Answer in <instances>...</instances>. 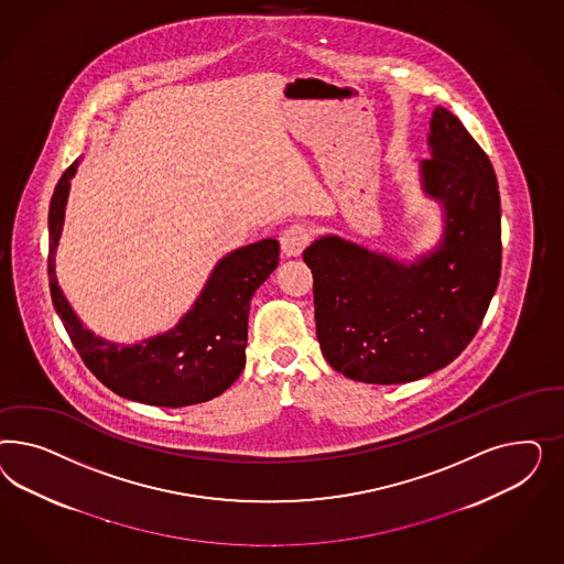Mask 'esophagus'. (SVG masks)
I'll return each instance as SVG.
<instances>
[{"mask_svg": "<svg viewBox=\"0 0 564 564\" xmlns=\"http://www.w3.org/2000/svg\"><path fill=\"white\" fill-rule=\"evenodd\" d=\"M310 241V229L304 223H293L281 234V250L285 257H300Z\"/></svg>", "mask_w": 564, "mask_h": 564, "instance_id": "esophagus-1", "label": "esophagus"}]
</instances>
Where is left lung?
<instances>
[{
	"mask_svg": "<svg viewBox=\"0 0 564 564\" xmlns=\"http://www.w3.org/2000/svg\"><path fill=\"white\" fill-rule=\"evenodd\" d=\"M420 184L441 206V238L413 260L321 236L304 250L326 361L368 384L410 382L476 337L500 279V194L488 154L457 116L434 107Z\"/></svg>",
	"mask_w": 564,
	"mask_h": 564,
	"instance_id": "obj_1",
	"label": "left lung"
}]
</instances>
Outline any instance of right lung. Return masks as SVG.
I'll list each match as a JSON object with an SVG mask.
<instances>
[{
    "label": "right lung",
    "instance_id": "1",
    "mask_svg": "<svg viewBox=\"0 0 564 564\" xmlns=\"http://www.w3.org/2000/svg\"><path fill=\"white\" fill-rule=\"evenodd\" d=\"M64 171L50 205V290L57 316L86 368L113 393L147 405L186 408L227 391L246 366L248 314L254 291L279 264V241L260 239L225 254L180 323L142 341H107L86 328L57 283L55 254L66 219L69 180Z\"/></svg>",
    "mask_w": 564,
    "mask_h": 564
}]
</instances>
